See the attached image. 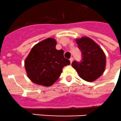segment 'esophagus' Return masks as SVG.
Segmentation results:
<instances>
[{"label": "esophagus", "instance_id": "1", "mask_svg": "<svg viewBox=\"0 0 121 121\" xmlns=\"http://www.w3.org/2000/svg\"><path fill=\"white\" fill-rule=\"evenodd\" d=\"M69 61H70V63H71L73 62V57L70 58V59H69Z\"/></svg>", "mask_w": 121, "mask_h": 121}]
</instances>
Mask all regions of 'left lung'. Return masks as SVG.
I'll list each match as a JSON object with an SVG mask.
<instances>
[{"instance_id": "left-lung-1", "label": "left lung", "mask_w": 121, "mask_h": 121, "mask_svg": "<svg viewBox=\"0 0 121 121\" xmlns=\"http://www.w3.org/2000/svg\"><path fill=\"white\" fill-rule=\"evenodd\" d=\"M76 42L82 52V60L80 61H73L72 66L82 79L89 82L95 81L104 72L106 66L105 55L91 39L82 37L77 39Z\"/></svg>"}]
</instances>
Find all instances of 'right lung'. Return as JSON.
Here are the masks:
<instances>
[{
    "instance_id": "right-lung-1",
    "label": "right lung",
    "mask_w": 121,
    "mask_h": 121,
    "mask_svg": "<svg viewBox=\"0 0 121 121\" xmlns=\"http://www.w3.org/2000/svg\"><path fill=\"white\" fill-rule=\"evenodd\" d=\"M56 42L48 38L34 45L24 65L28 78L35 84L50 86L60 76L64 66L70 65L63 50L56 49Z\"/></svg>"
}]
</instances>
